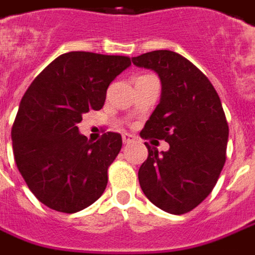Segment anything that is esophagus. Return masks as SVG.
Returning <instances> with one entry per match:
<instances>
[{
    "label": "esophagus",
    "mask_w": 255,
    "mask_h": 255,
    "mask_svg": "<svg viewBox=\"0 0 255 255\" xmlns=\"http://www.w3.org/2000/svg\"><path fill=\"white\" fill-rule=\"evenodd\" d=\"M134 136L133 134H130V133H124L122 134V140H124L125 144H130L131 141H134Z\"/></svg>",
    "instance_id": "obj_1"
}]
</instances>
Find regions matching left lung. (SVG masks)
Returning a JSON list of instances; mask_svg holds the SVG:
<instances>
[{
    "mask_svg": "<svg viewBox=\"0 0 255 255\" xmlns=\"http://www.w3.org/2000/svg\"><path fill=\"white\" fill-rule=\"evenodd\" d=\"M131 61L155 72L162 86L140 136L169 143L161 152L144 143L148 157L138 169L140 187L158 208L182 215L204 201L224 168L229 136L224 108L208 77L176 52L151 51Z\"/></svg>",
    "mask_w": 255,
    "mask_h": 255,
    "instance_id": "obj_1",
    "label": "left lung"
}]
</instances>
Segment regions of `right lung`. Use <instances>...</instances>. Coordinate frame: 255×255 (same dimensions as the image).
Segmentation results:
<instances>
[{
	"label": "right lung",
	"mask_w": 255,
	"mask_h": 255,
	"mask_svg": "<svg viewBox=\"0 0 255 255\" xmlns=\"http://www.w3.org/2000/svg\"><path fill=\"white\" fill-rule=\"evenodd\" d=\"M129 66V57L72 51L55 58L24 93L12 126L15 162L51 210L82 211L104 193L122 137L108 131L90 143L77 124L84 112L103 108L111 82Z\"/></svg>",
	"instance_id": "1"
}]
</instances>
